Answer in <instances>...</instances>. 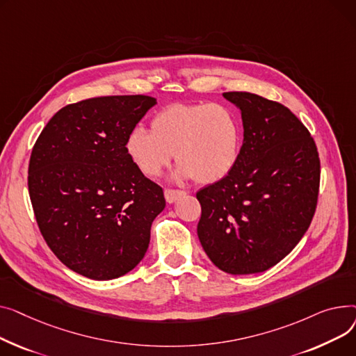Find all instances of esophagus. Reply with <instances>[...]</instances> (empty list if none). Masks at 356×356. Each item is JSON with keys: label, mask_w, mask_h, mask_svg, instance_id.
Returning <instances> with one entry per match:
<instances>
[{"label": "esophagus", "mask_w": 356, "mask_h": 356, "mask_svg": "<svg viewBox=\"0 0 356 356\" xmlns=\"http://www.w3.org/2000/svg\"><path fill=\"white\" fill-rule=\"evenodd\" d=\"M165 194V200L166 202H175L178 198H181L182 195H185V191H179V190H170V188H166V190L163 191Z\"/></svg>", "instance_id": "esophagus-1"}]
</instances>
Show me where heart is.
I'll return each mask as SVG.
<instances>
[{
  "label": "heart",
  "instance_id": "heart-1",
  "mask_svg": "<svg viewBox=\"0 0 356 356\" xmlns=\"http://www.w3.org/2000/svg\"><path fill=\"white\" fill-rule=\"evenodd\" d=\"M243 146L238 115L218 103H174L151 120V131L135 128L127 139V152L136 168L154 178L174 158L179 163L177 181L213 184L234 170Z\"/></svg>",
  "mask_w": 356,
  "mask_h": 356
}]
</instances>
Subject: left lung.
Listing matches in <instances>:
<instances>
[{"label": "left lung", "mask_w": 356, "mask_h": 356, "mask_svg": "<svg viewBox=\"0 0 356 356\" xmlns=\"http://www.w3.org/2000/svg\"><path fill=\"white\" fill-rule=\"evenodd\" d=\"M222 96L240 109L234 170L197 193L200 243L225 273H260L302 240L316 210L321 161L305 124L283 104L248 92Z\"/></svg>", "instance_id": "8db88e82"}]
</instances>
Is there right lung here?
<instances>
[{"mask_svg": "<svg viewBox=\"0 0 356 356\" xmlns=\"http://www.w3.org/2000/svg\"><path fill=\"white\" fill-rule=\"evenodd\" d=\"M156 99L104 96L60 109L41 131L29 193L41 234L76 273L112 280L143 259L163 191L127 152V139Z\"/></svg>", "mask_w": 356, "mask_h": 356, "instance_id": "right-lung-1", "label": "right lung"}]
</instances>
